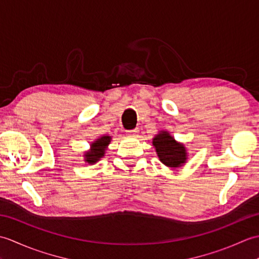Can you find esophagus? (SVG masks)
<instances>
[{
    "instance_id": "34e87169",
    "label": "esophagus",
    "mask_w": 259,
    "mask_h": 259,
    "mask_svg": "<svg viewBox=\"0 0 259 259\" xmlns=\"http://www.w3.org/2000/svg\"><path fill=\"white\" fill-rule=\"evenodd\" d=\"M139 130L138 129H131V130H126V136L130 137V138H135V137L138 136Z\"/></svg>"
}]
</instances>
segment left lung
I'll use <instances>...</instances> for the list:
<instances>
[{
	"mask_svg": "<svg viewBox=\"0 0 259 259\" xmlns=\"http://www.w3.org/2000/svg\"><path fill=\"white\" fill-rule=\"evenodd\" d=\"M157 156L169 168L183 167L188 160V151L183 142L176 140L166 130H160L152 139Z\"/></svg>",
	"mask_w": 259,
	"mask_h": 259,
	"instance_id": "8db88e82",
	"label": "left lung"
}]
</instances>
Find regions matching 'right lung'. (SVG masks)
I'll return each instance as SVG.
<instances>
[{
  "mask_svg": "<svg viewBox=\"0 0 259 259\" xmlns=\"http://www.w3.org/2000/svg\"><path fill=\"white\" fill-rule=\"evenodd\" d=\"M111 136L104 135L99 137L95 141H92L90 144V149L88 151H84L83 153V159L85 163L89 164H95L100 160L101 158L104 157L106 155V151L108 149V147L111 142Z\"/></svg>",
  "mask_w": 259,
  "mask_h": 259,
  "instance_id": "1",
  "label": "right lung"
}]
</instances>
